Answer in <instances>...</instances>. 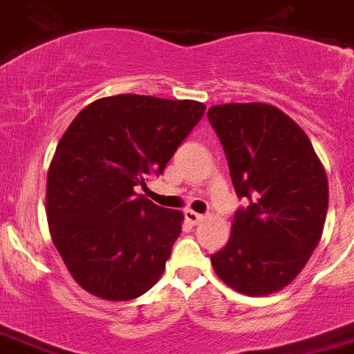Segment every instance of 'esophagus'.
<instances>
[{
  "mask_svg": "<svg viewBox=\"0 0 354 354\" xmlns=\"http://www.w3.org/2000/svg\"><path fill=\"white\" fill-rule=\"evenodd\" d=\"M185 219H187L188 223H190V225H198V223L202 221V219H204V214H198V212H195V211H190V209H188V211H185Z\"/></svg>",
  "mask_w": 354,
  "mask_h": 354,
  "instance_id": "34e87169",
  "label": "esophagus"
}]
</instances>
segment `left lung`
<instances>
[{
  "label": "left lung",
  "instance_id": "left-lung-1",
  "mask_svg": "<svg viewBox=\"0 0 354 354\" xmlns=\"http://www.w3.org/2000/svg\"><path fill=\"white\" fill-rule=\"evenodd\" d=\"M245 207L226 245L211 254L216 275L247 296L289 286L320 242L328 207L327 174L306 133L280 109L226 104L209 109Z\"/></svg>",
  "mask_w": 354,
  "mask_h": 354
}]
</instances>
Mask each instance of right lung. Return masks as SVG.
Masks as SVG:
<instances>
[{
    "label": "right lung",
    "instance_id": "1",
    "mask_svg": "<svg viewBox=\"0 0 354 354\" xmlns=\"http://www.w3.org/2000/svg\"><path fill=\"white\" fill-rule=\"evenodd\" d=\"M204 112L201 102L118 95L93 102L71 122L48 171L46 216L82 289L129 301L160 279L183 214L136 187L164 173Z\"/></svg>",
    "mask_w": 354,
    "mask_h": 354
}]
</instances>
